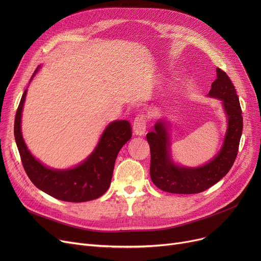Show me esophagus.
Wrapping results in <instances>:
<instances>
[{
  "mask_svg": "<svg viewBox=\"0 0 261 261\" xmlns=\"http://www.w3.org/2000/svg\"><path fill=\"white\" fill-rule=\"evenodd\" d=\"M146 132V118L144 115H139L135 117L133 122V133L135 135L142 136Z\"/></svg>",
  "mask_w": 261,
  "mask_h": 261,
  "instance_id": "obj_1",
  "label": "esophagus"
}]
</instances>
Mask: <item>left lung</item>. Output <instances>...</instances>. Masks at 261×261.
Segmentation results:
<instances>
[{
	"label": "left lung",
	"instance_id": "obj_1",
	"mask_svg": "<svg viewBox=\"0 0 261 261\" xmlns=\"http://www.w3.org/2000/svg\"><path fill=\"white\" fill-rule=\"evenodd\" d=\"M217 79L212 84L208 97L222 101L227 120V129L219 152L206 164L198 167H186L175 164L171 156L170 123L159 119L154 130L147 134L151 152L150 176L153 184L171 194H199L220 181L234 164L242 134V111L235 87L229 77L217 67Z\"/></svg>",
	"mask_w": 261,
	"mask_h": 261
}]
</instances>
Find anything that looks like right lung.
I'll return each instance as SVG.
<instances>
[{"instance_id":"1","label":"right lung","mask_w":261,"mask_h":261,"mask_svg":"<svg viewBox=\"0 0 261 261\" xmlns=\"http://www.w3.org/2000/svg\"><path fill=\"white\" fill-rule=\"evenodd\" d=\"M37 67L31 81L39 71ZM30 81V82H31ZM27 89L19 103L15 119V139L23 167L34 185L45 194L66 202H87L102 196L111 184L115 160L121 147L132 136L128 120H114L103 130L93 152L77 166L55 169L37 160L27 148L21 130L22 111Z\"/></svg>"}]
</instances>
